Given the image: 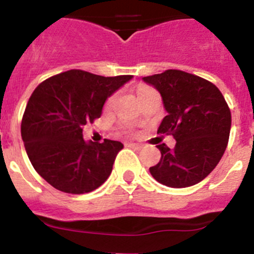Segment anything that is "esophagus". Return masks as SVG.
<instances>
[{"instance_id":"obj_1","label":"esophagus","mask_w":254,"mask_h":254,"mask_svg":"<svg viewBox=\"0 0 254 254\" xmlns=\"http://www.w3.org/2000/svg\"><path fill=\"white\" fill-rule=\"evenodd\" d=\"M128 146L132 147V149H136V150L142 149V145H141V143H128Z\"/></svg>"}]
</instances>
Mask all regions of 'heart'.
Returning a JSON list of instances; mask_svg holds the SVG:
<instances>
[{"label": "heart", "instance_id": "1", "mask_svg": "<svg viewBox=\"0 0 254 254\" xmlns=\"http://www.w3.org/2000/svg\"><path fill=\"white\" fill-rule=\"evenodd\" d=\"M146 90H149L147 87H142V89H140V90H138V94L143 93V91H146ZM113 102H114V96H112V98H109V100H108L107 105H112V103H113Z\"/></svg>", "mask_w": 254, "mask_h": 254}]
</instances>
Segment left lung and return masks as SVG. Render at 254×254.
Instances as JSON below:
<instances>
[{
	"label": "left lung",
	"mask_w": 254,
	"mask_h": 254,
	"mask_svg": "<svg viewBox=\"0 0 254 254\" xmlns=\"http://www.w3.org/2000/svg\"><path fill=\"white\" fill-rule=\"evenodd\" d=\"M160 93L167 116L158 133L172 134L173 149L161 143V158L150 173L172 188L194 186L215 169L229 141L232 114L223 94L210 81L179 69L142 77Z\"/></svg>",
	"instance_id": "left-lung-1"
}]
</instances>
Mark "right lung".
<instances>
[{
    "instance_id": "add662e5",
    "label": "right lung",
    "mask_w": 254,
    "mask_h": 254,
    "mask_svg": "<svg viewBox=\"0 0 254 254\" xmlns=\"http://www.w3.org/2000/svg\"><path fill=\"white\" fill-rule=\"evenodd\" d=\"M132 77L69 69L33 91L22 117L21 137L31 165L52 187L71 194L89 193L111 176L123 143L85 141L82 127L99 118L105 100Z\"/></svg>"
}]
</instances>
